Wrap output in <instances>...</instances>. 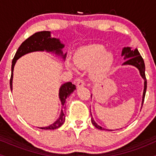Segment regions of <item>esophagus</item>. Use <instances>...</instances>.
Masks as SVG:
<instances>
[{"instance_id": "1", "label": "esophagus", "mask_w": 156, "mask_h": 156, "mask_svg": "<svg viewBox=\"0 0 156 156\" xmlns=\"http://www.w3.org/2000/svg\"><path fill=\"white\" fill-rule=\"evenodd\" d=\"M77 87L78 88H80V87H83L84 85H85V82H84L83 80H78V81H77Z\"/></svg>"}]
</instances>
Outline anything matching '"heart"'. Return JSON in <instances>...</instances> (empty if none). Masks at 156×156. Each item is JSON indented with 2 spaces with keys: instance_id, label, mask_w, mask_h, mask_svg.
Instances as JSON below:
<instances>
[{
  "instance_id": "b5f03b06",
  "label": "heart",
  "mask_w": 156,
  "mask_h": 156,
  "mask_svg": "<svg viewBox=\"0 0 156 156\" xmlns=\"http://www.w3.org/2000/svg\"><path fill=\"white\" fill-rule=\"evenodd\" d=\"M75 64L80 69L90 68V76L95 80H101L112 67L114 58L112 52L107 51L104 45L100 44H88L78 48L73 55ZM69 69L75 70L74 66L67 62Z\"/></svg>"
}]
</instances>
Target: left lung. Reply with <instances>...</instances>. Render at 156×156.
Returning a JSON list of instances; mask_svg holds the SVG:
<instances>
[{
  "mask_svg": "<svg viewBox=\"0 0 156 156\" xmlns=\"http://www.w3.org/2000/svg\"><path fill=\"white\" fill-rule=\"evenodd\" d=\"M122 56H124V59L126 61L123 63L122 65H133L136 67L139 70L141 76L144 80V92H143V97H142V103L141 105H143L144 101V97H145V93L147 90V79L145 76V65H144V59L141 56L140 53L138 50L136 48L135 50H133L130 47H125L122 49ZM142 107V106H141ZM91 113V112H90ZM92 116V114H91ZM92 123L94 127L100 130H104L102 127L98 125L95 122V121L93 119L92 117Z\"/></svg>",
  "mask_w": 156,
  "mask_h": 156,
  "instance_id": "8db88e82",
  "label": "left lung"
}]
</instances>
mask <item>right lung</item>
I'll return each instance as SVG.
<instances>
[{"instance_id": "add662e5", "label": "right lung", "mask_w": 156, "mask_h": 156, "mask_svg": "<svg viewBox=\"0 0 156 156\" xmlns=\"http://www.w3.org/2000/svg\"><path fill=\"white\" fill-rule=\"evenodd\" d=\"M64 47L62 43H61L60 40L58 39L51 38V32L50 31H40L37 32L34 34L31 37L26 39L24 42L21 44L17 52H16L15 57L12 60V75H11L10 78V89L12 91V80H13V70L15 64L17 60L23 55L27 54L28 53L34 51H44L47 52H53L55 54L61 55L64 60H65L67 53L64 54L63 51L62 49ZM76 89V85L73 84L71 82H67L62 84L59 89V99L62 105V109L61 111V114L58 119L54 123L49 125L48 127H44V128H40L41 129L44 130H55L62 125L64 122L65 120V103L66 99L69 94L72 93L75 89Z\"/></svg>"}]
</instances>
